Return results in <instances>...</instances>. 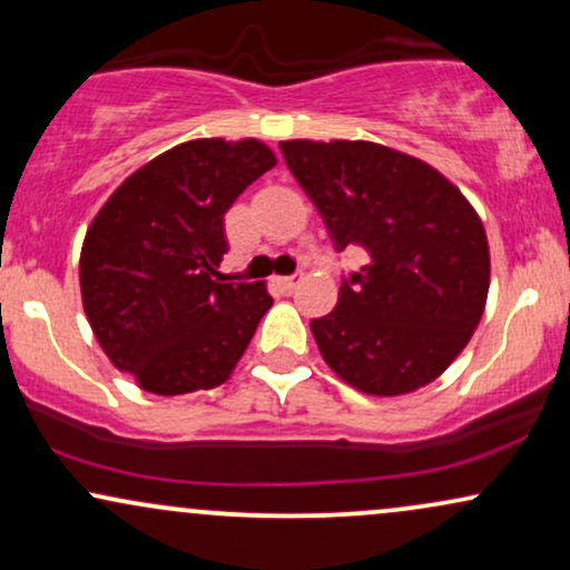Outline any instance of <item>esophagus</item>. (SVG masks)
<instances>
[{
    "mask_svg": "<svg viewBox=\"0 0 570 570\" xmlns=\"http://www.w3.org/2000/svg\"><path fill=\"white\" fill-rule=\"evenodd\" d=\"M299 281H303V276H299V273H294V276H281V278H276V284H278L284 292H294V289H297Z\"/></svg>",
    "mask_w": 570,
    "mask_h": 570,
    "instance_id": "34e87169",
    "label": "esophagus"
}]
</instances>
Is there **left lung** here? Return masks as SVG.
I'll use <instances>...</instances> for the list:
<instances>
[{"mask_svg":"<svg viewBox=\"0 0 570 570\" xmlns=\"http://www.w3.org/2000/svg\"><path fill=\"white\" fill-rule=\"evenodd\" d=\"M337 252L367 265L343 276L335 311L313 318L324 362L372 396L440 377L485 311V227L461 189L423 160L372 141H281Z\"/></svg>","mask_w":570,"mask_h":570,"instance_id":"1","label":"left lung"}]
</instances>
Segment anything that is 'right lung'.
Here are the masks:
<instances>
[{
	"label": "right lung",
	"instance_id": "right-lung-1",
	"mask_svg": "<svg viewBox=\"0 0 570 570\" xmlns=\"http://www.w3.org/2000/svg\"><path fill=\"white\" fill-rule=\"evenodd\" d=\"M273 166L257 139L185 141L128 176L88 227L85 316L115 367L149 394L225 383L273 305L263 281L217 271L227 208Z\"/></svg>",
	"mask_w": 570,
	"mask_h": 570
}]
</instances>
